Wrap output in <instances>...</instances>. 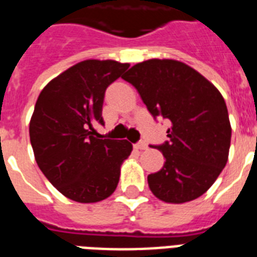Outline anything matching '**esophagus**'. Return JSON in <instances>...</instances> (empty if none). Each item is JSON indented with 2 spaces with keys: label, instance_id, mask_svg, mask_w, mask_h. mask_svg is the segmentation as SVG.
Listing matches in <instances>:
<instances>
[{
  "label": "esophagus",
  "instance_id": "34e87169",
  "mask_svg": "<svg viewBox=\"0 0 257 257\" xmlns=\"http://www.w3.org/2000/svg\"><path fill=\"white\" fill-rule=\"evenodd\" d=\"M135 149L137 150H146L147 149V143H146V142H139V143H137V145H135Z\"/></svg>",
  "mask_w": 257,
  "mask_h": 257
}]
</instances>
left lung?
<instances>
[{
	"label": "left lung",
	"mask_w": 257,
	"mask_h": 257,
	"mask_svg": "<svg viewBox=\"0 0 257 257\" xmlns=\"http://www.w3.org/2000/svg\"><path fill=\"white\" fill-rule=\"evenodd\" d=\"M124 81L138 90L154 118L171 122L161 171L150 174L151 192L166 203L202 196L228 161L231 124L220 91L202 74L174 59H149L127 71Z\"/></svg>",
	"instance_id": "1"
}]
</instances>
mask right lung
<instances>
[{"label": "right lung", "mask_w": 257, "mask_h": 257, "mask_svg": "<svg viewBox=\"0 0 257 257\" xmlns=\"http://www.w3.org/2000/svg\"><path fill=\"white\" fill-rule=\"evenodd\" d=\"M128 63L82 61L51 79L41 91L29 134L38 167L66 198L96 203L115 191L120 166L133 151L127 141L99 139L104 91Z\"/></svg>", "instance_id": "obj_1"}]
</instances>
